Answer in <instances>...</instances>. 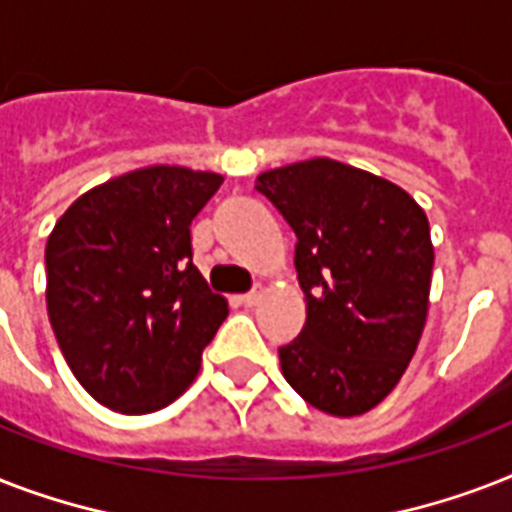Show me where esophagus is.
I'll return each mask as SVG.
<instances>
[{
    "instance_id": "34e87169",
    "label": "esophagus",
    "mask_w": 512,
    "mask_h": 512,
    "mask_svg": "<svg viewBox=\"0 0 512 512\" xmlns=\"http://www.w3.org/2000/svg\"><path fill=\"white\" fill-rule=\"evenodd\" d=\"M263 300V289L255 287L252 292H244V295H239V303L241 305H247V308H252V305H257Z\"/></svg>"
}]
</instances>
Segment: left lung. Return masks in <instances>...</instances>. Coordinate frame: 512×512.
<instances>
[{
  "mask_svg": "<svg viewBox=\"0 0 512 512\" xmlns=\"http://www.w3.org/2000/svg\"><path fill=\"white\" fill-rule=\"evenodd\" d=\"M255 188L295 231L308 303L303 332L279 348L281 372L321 412H369L398 385L428 319V217L404 188L332 159L263 172Z\"/></svg>",
  "mask_w": 512,
  "mask_h": 512,
  "instance_id": "1",
  "label": "left lung"
}]
</instances>
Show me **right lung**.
Returning a JSON list of instances; mask_svg holds the SVG:
<instances>
[{
	"instance_id": "add662e5",
	"label": "right lung",
	"mask_w": 512,
	"mask_h": 512,
	"mask_svg": "<svg viewBox=\"0 0 512 512\" xmlns=\"http://www.w3.org/2000/svg\"><path fill=\"white\" fill-rule=\"evenodd\" d=\"M215 172L146 167L92 188L52 228L47 313L71 372L122 414L172 404L228 316L193 265L191 223Z\"/></svg>"
}]
</instances>
